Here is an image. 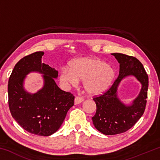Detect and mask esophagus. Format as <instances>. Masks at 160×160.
Instances as JSON below:
<instances>
[{
	"label": "esophagus",
	"mask_w": 160,
	"mask_h": 160,
	"mask_svg": "<svg viewBox=\"0 0 160 160\" xmlns=\"http://www.w3.org/2000/svg\"><path fill=\"white\" fill-rule=\"evenodd\" d=\"M83 100H84V99L82 98V97H79V96L75 97V100H74L75 104L76 105V104H80L81 102H83Z\"/></svg>",
	"instance_id": "esophagus-1"
}]
</instances>
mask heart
Instances as JSON below:
<instances>
[{
	"instance_id": "obj_1",
	"label": "heart",
	"mask_w": 160,
	"mask_h": 160,
	"mask_svg": "<svg viewBox=\"0 0 160 160\" xmlns=\"http://www.w3.org/2000/svg\"><path fill=\"white\" fill-rule=\"evenodd\" d=\"M115 77L113 68L97 58H76L61 70L60 79L68 85L76 86L82 80L85 90L92 95H98L109 90Z\"/></svg>"
}]
</instances>
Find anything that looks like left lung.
Here are the masks:
<instances>
[{
  "label": "left lung",
  "mask_w": 160,
  "mask_h": 160,
  "mask_svg": "<svg viewBox=\"0 0 160 160\" xmlns=\"http://www.w3.org/2000/svg\"><path fill=\"white\" fill-rule=\"evenodd\" d=\"M112 55L120 64L118 76L109 90L93 98L97 106L96 113L92 118L93 124L104 135L122 133L132 128L144 113L148 97V75L140 61L123 53ZM128 75H133L142 84L139 95L131 106H126L117 97L119 83Z\"/></svg>",
  "instance_id": "left-lung-1"
}]
</instances>
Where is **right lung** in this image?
Instances as JSON below:
<instances>
[{"instance_id": "1", "label": "right lung", "mask_w": 160, "mask_h": 160, "mask_svg": "<svg viewBox=\"0 0 160 160\" xmlns=\"http://www.w3.org/2000/svg\"><path fill=\"white\" fill-rule=\"evenodd\" d=\"M43 51H37L20 59L9 78V109L13 118L29 132L48 136L63 123L68 111L74 105L75 97L61 90L54 81L58 71L42 62ZM37 71L44 74V87L35 94L23 87L26 75Z\"/></svg>"}]
</instances>
